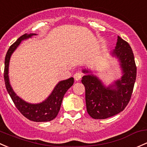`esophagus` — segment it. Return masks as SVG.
Here are the masks:
<instances>
[{
    "instance_id": "esophagus-1",
    "label": "esophagus",
    "mask_w": 147,
    "mask_h": 147,
    "mask_svg": "<svg viewBox=\"0 0 147 147\" xmlns=\"http://www.w3.org/2000/svg\"><path fill=\"white\" fill-rule=\"evenodd\" d=\"M82 73L80 71H78V72H76L75 73V75H74V78H75V80H76V81H79V80H80L82 78Z\"/></svg>"
}]
</instances>
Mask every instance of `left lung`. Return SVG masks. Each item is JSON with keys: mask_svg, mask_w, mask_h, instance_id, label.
I'll return each instance as SVG.
<instances>
[{"mask_svg": "<svg viewBox=\"0 0 147 147\" xmlns=\"http://www.w3.org/2000/svg\"><path fill=\"white\" fill-rule=\"evenodd\" d=\"M112 55L120 63L123 76L113 84L103 85L101 80L94 75H84L82 82L85 86L86 111L94 119H106L123 111L131 98L137 76L135 57L130 46L118 36L115 50ZM84 73L91 71L83 69Z\"/></svg>", "mask_w": 147, "mask_h": 147, "instance_id": "8db88e82", "label": "left lung"}]
</instances>
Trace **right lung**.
Segmentation results:
<instances>
[{
  "label": "right lung",
  "mask_w": 147,
  "mask_h": 147,
  "mask_svg": "<svg viewBox=\"0 0 147 147\" xmlns=\"http://www.w3.org/2000/svg\"><path fill=\"white\" fill-rule=\"evenodd\" d=\"M36 34H24L9 48L5 58L4 80L5 87L14 104L25 118L34 122H48L53 120L58 115L61 109L63 96L74 83V78H70L58 82L51 95L43 102L36 104L27 103L20 98L14 92L10 84L8 76L9 63L11 55L20 45L22 41L30 38Z\"/></svg>",
  "instance_id": "right-lung-1"
}]
</instances>
